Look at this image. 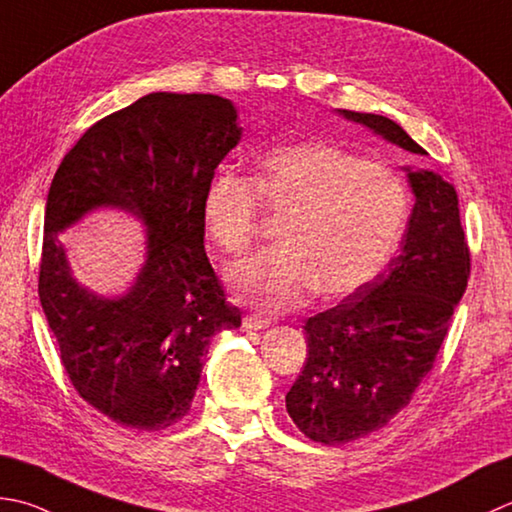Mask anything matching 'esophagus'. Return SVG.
<instances>
[{
  "instance_id": "1",
  "label": "esophagus",
  "mask_w": 512,
  "mask_h": 512,
  "mask_svg": "<svg viewBox=\"0 0 512 512\" xmlns=\"http://www.w3.org/2000/svg\"><path fill=\"white\" fill-rule=\"evenodd\" d=\"M242 326H244L246 330H266V328L270 326V322H268V319H262V317L246 315V317H244V322H242Z\"/></svg>"
}]
</instances>
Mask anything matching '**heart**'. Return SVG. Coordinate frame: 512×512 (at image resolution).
I'll return each mask as SVG.
<instances>
[{
    "mask_svg": "<svg viewBox=\"0 0 512 512\" xmlns=\"http://www.w3.org/2000/svg\"><path fill=\"white\" fill-rule=\"evenodd\" d=\"M262 199L288 213L279 228L282 248L228 268L235 302L259 313H286L319 290L328 299L359 293L395 253L408 217V188L397 170L364 162L335 144L277 146L259 162L257 186L219 170L204 195V222L226 253L253 242Z\"/></svg>",
    "mask_w": 512,
    "mask_h": 512,
    "instance_id": "obj_1",
    "label": "heart"
}]
</instances>
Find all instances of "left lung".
Returning a JSON list of instances; mask_svg holds the SVG:
<instances>
[{
	"label": "left lung",
	"mask_w": 512,
	"mask_h": 512,
	"mask_svg": "<svg viewBox=\"0 0 512 512\" xmlns=\"http://www.w3.org/2000/svg\"><path fill=\"white\" fill-rule=\"evenodd\" d=\"M413 155H428L393 119L337 110ZM415 195L399 255L346 302L310 317L308 359L286 395L297 428L326 446L384 428L430 373L462 299L470 253L453 184L404 166Z\"/></svg>",
	"instance_id": "left-lung-1"
}]
</instances>
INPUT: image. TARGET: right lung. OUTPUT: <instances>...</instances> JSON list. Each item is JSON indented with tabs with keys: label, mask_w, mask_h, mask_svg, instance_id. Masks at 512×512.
Masks as SVG:
<instances>
[{
	"label": "right lung",
	"mask_w": 512,
	"mask_h": 512,
	"mask_svg": "<svg viewBox=\"0 0 512 512\" xmlns=\"http://www.w3.org/2000/svg\"><path fill=\"white\" fill-rule=\"evenodd\" d=\"M242 139L219 95L150 93L90 126L48 190L39 302L75 390L115 424L159 430L182 419L217 333L242 326L204 250V195ZM142 221L145 262L124 294L72 275L58 233L95 209Z\"/></svg>",
	"instance_id": "right-lung-1"
}]
</instances>
